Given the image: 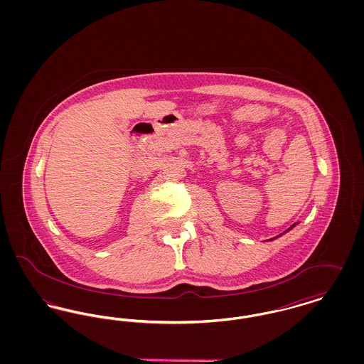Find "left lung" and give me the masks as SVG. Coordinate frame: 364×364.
Segmentation results:
<instances>
[{"mask_svg": "<svg viewBox=\"0 0 364 364\" xmlns=\"http://www.w3.org/2000/svg\"><path fill=\"white\" fill-rule=\"evenodd\" d=\"M296 225V224H294V225L291 226V228H288V229H287V230H285V232H284V233H287V232H288V230H291V229H292V228H294V226ZM279 236H281V235H279ZM278 236H276V237H273V239H270V240H274V239H277Z\"/></svg>", "mask_w": 364, "mask_h": 364, "instance_id": "1", "label": "left lung"}]
</instances>
